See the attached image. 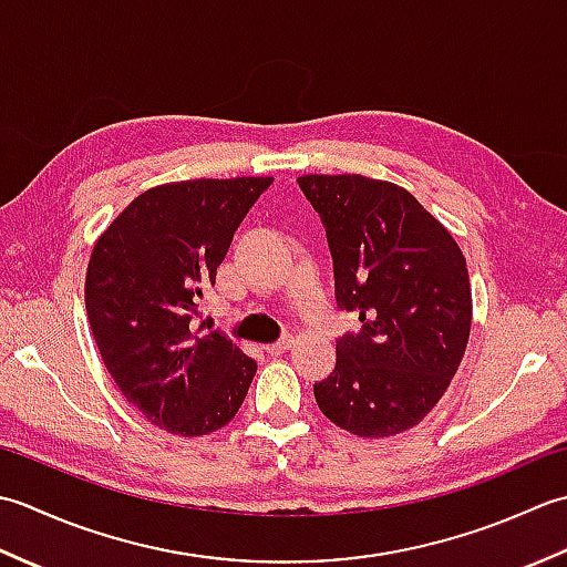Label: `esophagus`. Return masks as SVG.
I'll use <instances>...</instances> for the list:
<instances>
[{"label":"esophagus","instance_id":"34e87169","mask_svg":"<svg viewBox=\"0 0 567 567\" xmlns=\"http://www.w3.org/2000/svg\"><path fill=\"white\" fill-rule=\"evenodd\" d=\"M292 343H295L292 336H285V339H280V341H275V343H268V346H265V351H268L270 355H282L285 351H290Z\"/></svg>","mask_w":567,"mask_h":567}]
</instances>
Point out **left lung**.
Masks as SVG:
<instances>
[{"label":"left lung","mask_w":567,"mask_h":567,"mask_svg":"<svg viewBox=\"0 0 567 567\" xmlns=\"http://www.w3.org/2000/svg\"><path fill=\"white\" fill-rule=\"evenodd\" d=\"M297 183L327 228L336 302L363 323L336 341L317 404L355 436H394L436 406L463 360L473 321L465 256L404 187L363 175Z\"/></svg>","instance_id":"left-lung-1"}]
</instances>
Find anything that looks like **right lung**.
<instances>
[{
    "mask_svg": "<svg viewBox=\"0 0 567 567\" xmlns=\"http://www.w3.org/2000/svg\"><path fill=\"white\" fill-rule=\"evenodd\" d=\"M272 177L185 179L146 189L97 238L84 280L94 341L116 388L177 436L226 426L256 360L192 321L238 224Z\"/></svg>",
    "mask_w": 567,
    "mask_h": 567,
    "instance_id": "right-lung-1",
    "label": "right lung"
}]
</instances>
